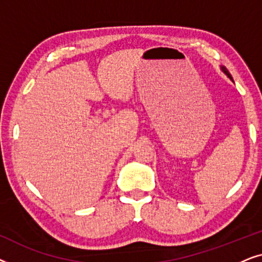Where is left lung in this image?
I'll return each instance as SVG.
<instances>
[{
	"instance_id": "1",
	"label": "left lung",
	"mask_w": 262,
	"mask_h": 262,
	"mask_svg": "<svg viewBox=\"0 0 262 262\" xmlns=\"http://www.w3.org/2000/svg\"><path fill=\"white\" fill-rule=\"evenodd\" d=\"M221 69H222V71H223V73H224L225 75H227V76H228L229 78H230V80H231V81H234V80H232L231 75H230V73H229V71H228V69H227V68H225V67H222V68H221Z\"/></svg>"
}]
</instances>
